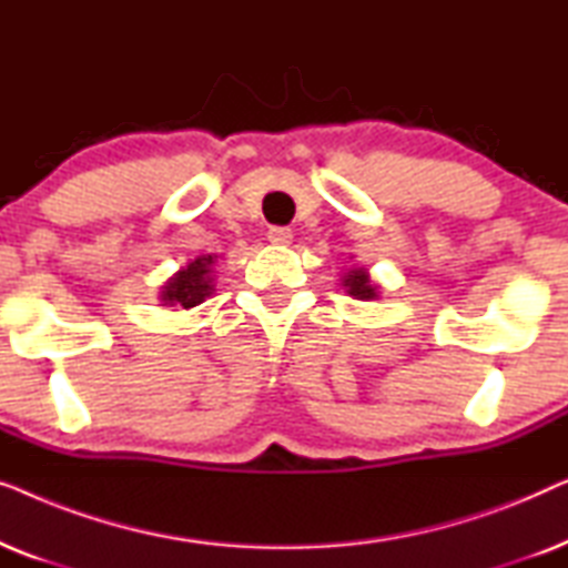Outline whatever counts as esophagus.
<instances>
[{"instance_id":"34e87169","label":"esophagus","mask_w":568,"mask_h":568,"mask_svg":"<svg viewBox=\"0 0 568 568\" xmlns=\"http://www.w3.org/2000/svg\"><path fill=\"white\" fill-rule=\"evenodd\" d=\"M268 243L271 245H290L292 243V230L271 227L268 230Z\"/></svg>"}]
</instances>
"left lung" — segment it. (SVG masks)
Listing matches in <instances>:
<instances>
[{"mask_svg": "<svg viewBox=\"0 0 568 568\" xmlns=\"http://www.w3.org/2000/svg\"><path fill=\"white\" fill-rule=\"evenodd\" d=\"M341 286H344L348 297L362 300V302L379 300V292H383V286L372 282L369 271L364 266H348L346 274L341 276Z\"/></svg>", "mask_w": 568, "mask_h": 568, "instance_id": "1", "label": "left lung"}]
</instances>
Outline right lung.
Listing matches in <instances>:
<instances>
[{"mask_svg": "<svg viewBox=\"0 0 568 568\" xmlns=\"http://www.w3.org/2000/svg\"><path fill=\"white\" fill-rule=\"evenodd\" d=\"M214 266H216L214 253L196 255V258L178 268L175 274L160 286L158 300L165 307L193 310L196 305H201V302H206L214 292V274H216Z\"/></svg>", "mask_w": 568, "mask_h": 568, "instance_id": "1", "label": "right lung"}]
</instances>
